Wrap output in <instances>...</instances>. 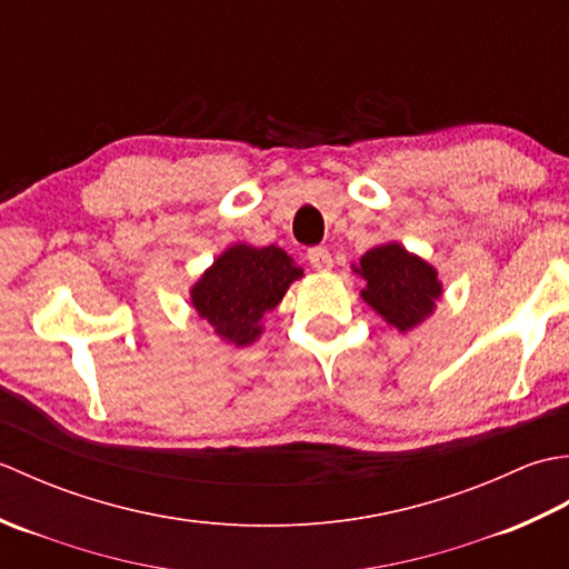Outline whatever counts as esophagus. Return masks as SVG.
I'll return each mask as SVG.
<instances>
[{
  "mask_svg": "<svg viewBox=\"0 0 569 569\" xmlns=\"http://www.w3.org/2000/svg\"><path fill=\"white\" fill-rule=\"evenodd\" d=\"M308 261L316 271H330L332 269V253L325 247L308 249Z\"/></svg>",
  "mask_w": 569,
  "mask_h": 569,
  "instance_id": "esophagus-1",
  "label": "esophagus"
}]
</instances>
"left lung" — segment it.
<instances>
[{
  "label": "left lung",
  "instance_id": "8db88e82",
  "mask_svg": "<svg viewBox=\"0 0 569 569\" xmlns=\"http://www.w3.org/2000/svg\"><path fill=\"white\" fill-rule=\"evenodd\" d=\"M355 271L367 281L361 298L401 332L426 320L442 293L438 271L396 241L369 249Z\"/></svg>",
  "mask_w": 569,
  "mask_h": 569
}]
</instances>
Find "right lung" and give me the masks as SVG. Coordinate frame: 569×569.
<instances>
[{"label":"right lung","instance_id":"obj_1","mask_svg":"<svg viewBox=\"0 0 569 569\" xmlns=\"http://www.w3.org/2000/svg\"><path fill=\"white\" fill-rule=\"evenodd\" d=\"M300 276L303 269L283 249L234 244L192 286L190 300L222 340L244 347L261 335V318Z\"/></svg>","mask_w":569,"mask_h":569}]
</instances>
